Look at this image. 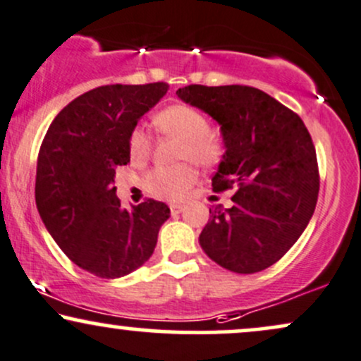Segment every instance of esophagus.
<instances>
[{"label":"esophagus","instance_id":"esophagus-1","mask_svg":"<svg viewBox=\"0 0 361 361\" xmlns=\"http://www.w3.org/2000/svg\"><path fill=\"white\" fill-rule=\"evenodd\" d=\"M169 210H171L173 215L181 214V210H183V205H181V203H169Z\"/></svg>","mask_w":361,"mask_h":361}]
</instances>
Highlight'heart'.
Listing matches in <instances>:
<instances>
[{
    "mask_svg": "<svg viewBox=\"0 0 361 361\" xmlns=\"http://www.w3.org/2000/svg\"><path fill=\"white\" fill-rule=\"evenodd\" d=\"M159 133L181 139L180 159H192L200 166H214L225 153L224 137L210 129L208 117L188 104H175L163 109L154 119ZM129 154L133 161H142L151 153V139L146 129L134 128L129 134ZM197 180V171L190 163L178 166H156L145 178L151 195L166 200H178Z\"/></svg>",
    "mask_w": 361,
    "mask_h": 361,
    "instance_id": "obj_1",
    "label": "heart"
}]
</instances>
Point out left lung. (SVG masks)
Returning <instances> with one entry per match:
<instances>
[{
	"label": "left lung",
	"instance_id": "1",
	"mask_svg": "<svg viewBox=\"0 0 361 361\" xmlns=\"http://www.w3.org/2000/svg\"><path fill=\"white\" fill-rule=\"evenodd\" d=\"M176 95L220 124L225 154L212 186L237 192L232 208L210 210L200 245L238 274L271 267L296 244L318 202V161L305 123L249 85L195 84Z\"/></svg>",
	"mask_w": 361,
	"mask_h": 361
}]
</instances>
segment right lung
<instances>
[{
    "label": "right lung",
    "mask_w": 361,
    "mask_h": 361,
    "mask_svg": "<svg viewBox=\"0 0 361 361\" xmlns=\"http://www.w3.org/2000/svg\"><path fill=\"white\" fill-rule=\"evenodd\" d=\"M168 92V84L102 85L56 114L40 146L35 181L38 214L73 264L102 277L131 274L153 255L169 219L163 202L126 210L116 168L128 164L129 134Z\"/></svg>",
    "instance_id": "add662e5"
}]
</instances>
